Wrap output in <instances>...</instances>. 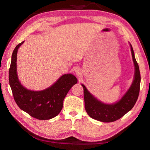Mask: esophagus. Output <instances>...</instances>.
I'll return each instance as SVG.
<instances>
[{
  "instance_id": "1",
  "label": "esophagus",
  "mask_w": 150,
  "mask_h": 150,
  "mask_svg": "<svg viewBox=\"0 0 150 150\" xmlns=\"http://www.w3.org/2000/svg\"><path fill=\"white\" fill-rule=\"evenodd\" d=\"M76 74L80 77L82 76V71H81V69H77V70H76Z\"/></svg>"
}]
</instances>
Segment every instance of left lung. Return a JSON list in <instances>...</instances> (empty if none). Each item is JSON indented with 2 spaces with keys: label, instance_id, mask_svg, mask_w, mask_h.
<instances>
[{
  "label": "left lung",
  "instance_id": "left-lung-1",
  "mask_svg": "<svg viewBox=\"0 0 150 150\" xmlns=\"http://www.w3.org/2000/svg\"><path fill=\"white\" fill-rule=\"evenodd\" d=\"M130 47L135 67L134 79L129 89L120 101L114 104H104L95 98L86 88L85 86L81 84L84 89L85 110L92 118L104 122L115 121L129 111L137 102L139 93L141 76L139 66L131 44Z\"/></svg>",
  "mask_w": 150,
  "mask_h": 150
}]
</instances>
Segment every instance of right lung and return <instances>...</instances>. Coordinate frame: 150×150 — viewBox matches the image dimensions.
<instances>
[{
  "label": "right lung",
  "instance_id": "right-lung-1",
  "mask_svg": "<svg viewBox=\"0 0 150 150\" xmlns=\"http://www.w3.org/2000/svg\"><path fill=\"white\" fill-rule=\"evenodd\" d=\"M23 43L24 41L18 44L12 54L8 77L13 98L22 110L34 118L52 119L61 112L63 101L78 79L72 74H64L51 87L44 90L34 91L26 89L21 84L17 73V50Z\"/></svg>",
  "mask_w": 150,
  "mask_h": 150
}]
</instances>
